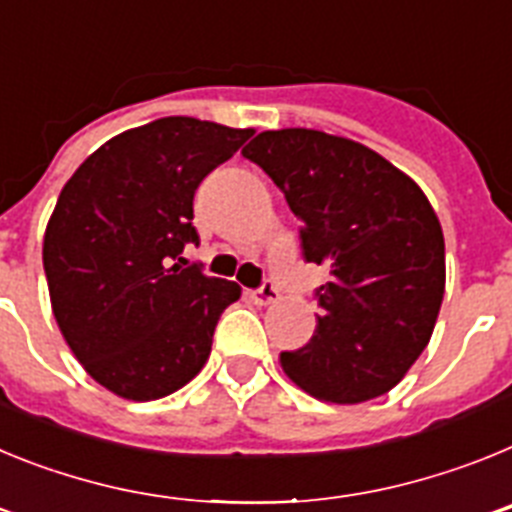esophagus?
Instances as JSON below:
<instances>
[{"instance_id": "esophagus-1", "label": "esophagus", "mask_w": 512, "mask_h": 512, "mask_svg": "<svg viewBox=\"0 0 512 512\" xmlns=\"http://www.w3.org/2000/svg\"><path fill=\"white\" fill-rule=\"evenodd\" d=\"M251 297L256 305H274V302L279 300V289H277V284L266 279L259 289H253Z\"/></svg>"}]
</instances>
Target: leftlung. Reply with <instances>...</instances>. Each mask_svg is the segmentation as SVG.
Masks as SVG:
<instances>
[{"label":"left lung","mask_w":512,"mask_h":512,"mask_svg":"<svg viewBox=\"0 0 512 512\" xmlns=\"http://www.w3.org/2000/svg\"><path fill=\"white\" fill-rule=\"evenodd\" d=\"M243 156L300 217L302 256L325 266L310 343L282 351L287 377L338 405L390 392L428 346L446 287L443 233L423 189L348 138L266 130Z\"/></svg>","instance_id":"8db88e82"}]
</instances>
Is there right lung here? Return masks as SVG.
Segmentation results:
<instances>
[{
  "instance_id": "obj_1",
  "label": "right lung",
  "mask_w": 512,
  "mask_h": 512,
  "mask_svg": "<svg viewBox=\"0 0 512 512\" xmlns=\"http://www.w3.org/2000/svg\"><path fill=\"white\" fill-rule=\"evenodd\" d=\"M253 130L161 117L107 140L74 171L43 241L63 338L89 377L117 397H166L205 366L212 333L241 287L182 259L200 243V182Z\"/></svg>"
}]
</instances>
